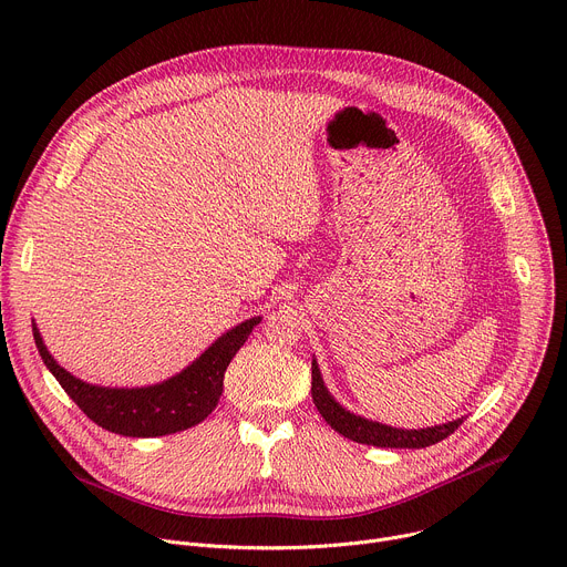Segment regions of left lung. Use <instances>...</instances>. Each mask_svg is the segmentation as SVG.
I'll use <instances>...</instances> for the list:
<instances>
[{"label":"left lung","mask_w":567,"mask_h":567,"mask_svg":"<svg viewBox=\"0 0 567 567\" xmlns=\"http://www.w3.org/2000/svg\"><path fill=\"white\" fill-rule=\"evenodd\" d=\"M311 399L316 403L318 413L322 415L337 433L343 437L368 444V446H388V449H424L431 444H437L446 440L462 422L464 417H457L453 422L440 424V426H426V429H394L388 424H379L372 420H365L361 415L350 413L341 403L330 394L326 381L320 377V368L316 359H311Z\"/></svg>","instance_id":"8db88e82"}]
</instances>
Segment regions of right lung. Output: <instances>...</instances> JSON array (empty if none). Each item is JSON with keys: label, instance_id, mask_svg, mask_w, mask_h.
Segmentation results:
<instances>
[{"label": "right lung", "instance_id": "right-lung-1", "mask_svg": "<svg viewBox=\"0 0 567 567\" xmlns=\"http://www.w3.org/2000/svg\"><path fill=\"white\" fill-rule=\"evenodd\" d=\"M262 318L254 316L221 334L179 374L145 388H105L66 372L47 350L33 322L38 352L64 392L92 422L125 437H158L204 422L224 390V372Z\"/></svg>", "mask_w": 567, "mask_h": 567}]
</instances>
